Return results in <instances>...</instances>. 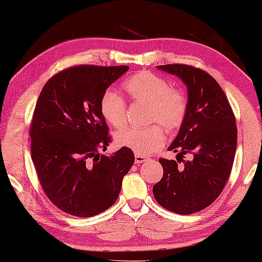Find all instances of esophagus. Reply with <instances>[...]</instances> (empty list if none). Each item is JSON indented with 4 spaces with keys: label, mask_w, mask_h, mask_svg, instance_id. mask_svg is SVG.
Wrapping results in <instances>:
<instances>
[{
    "label": "esophagus",
    "mask_w": 262,
    "mask_h": 262,
    "mask_svg": "<svg viewBox=\"0 0 262 262\" xmlns=\"http://www.w3.org/2000/svg\"><path fill=\"white\" fill-rule=\"evenodd\" d=\"M149 159L146 156H143V155H135V162L136 163H143V162H145V161H148Z\"/></svg>",
    "instance_id": "34e87169"
}]
</instances>
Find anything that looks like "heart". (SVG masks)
<instances>
[{"label": "heart", "instance_id": "b5f03b06", "mask_svg": "<svg viewBox=\"0 0 262 262\" xmlns=\"http://www.w3.org/2000/svg\"><path fill=\"white\" fill-rule=\"evenodd\" d=\"M134 102L148 105L146 123L161 124L167 131H175L184 123L187 114V98L181 89L171 88L169 81L149 71L128 77L123 83ZM100 112L111 126L119 128L126 120V101L114 91H106L100 99ZM145 127H125L114 138L120 146L131 149L138 155H148L163 145L164 132L160 125Z\"/></svg>", "mask_w": 262, "mask_h": 262}]
</instances>
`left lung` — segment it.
Masks as SVG:
<instances>
[{
	"label": "left lung",
	"mask_w": 262,
	"mask_h": 262,
	"mask_svg": "<svg viewBox=\"0 0 262 262\" xmlns=\"http://www.w3.org/2000/svg\"><path fill=\"white\" fill-rule=\"evenodd\" d=\"M180 77L187 87L188 108L169 150L191 160L160 159L163 177L154 185L156 202L179 214L198 212L218 198L230 177L237 145L234 112L221 85L198 68L186 64L159 66Z\"/></svg>",
	"instance_id": "left-lung-1"
}]
</instances>
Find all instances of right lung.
I'll return each instance as SVG.
<instances>
[{"instance_id": "add662e5", "label": "right lung", "mask_w": 262, "mask_h": 262, "mask_svg": "<svg viewBox=\"0 0 262 262\" xmlns=\"http://www.w3.org/2000/svg\"><path fill=\"white\" fill-rule=\"evenodd\" d=\"M127 66H76L59 71L41 89L30 128L31 156L48 198L64 212L92 217L116 203L135 162L131 149L112 155L100 112L106 89Z\"/></svg>"}]
</instances>
